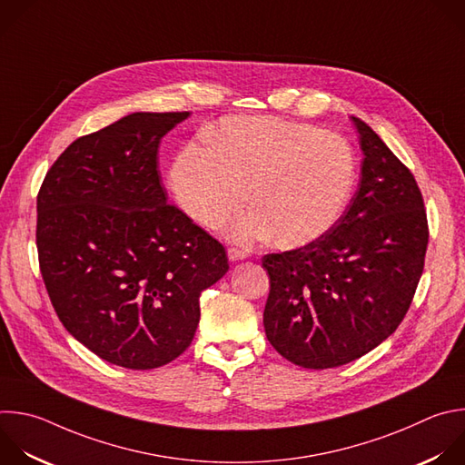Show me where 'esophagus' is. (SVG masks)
<instances>
[{
    "label": "esophagus",
    "mask_w": 465,
    "mask_h": 465,
    "mask_svg": "<svg viewBox=\"0 0 465 465\" xmlns=\"http://www.w3.org/2000/svg\"><path fill=\"white\" fill-rule=\"evenodd\" d=\"M248 257V252L246 250H241V248H228V259L232 262H237V261H242Z\"/></svg>",
    "instance_id": "esophagus-1"
}]
</instances>
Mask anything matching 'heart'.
I'll return each instance as SVG.
<instances>
[{
  "instance_id": "heart-1",
  "label": "heart",
  "mask_w": 465,
  "mask_h": 465,
  "mask_svg": "<svg viewBox=\"0 0 465 465\" xmlns=\"http://www.w3.org/2000/svg\"><path fill=\"white\" fill-rule=\"evenodd\" d=\"M356 184V157L336 133L270 116H230L212 145L188 143L170 173L179 206L199 224L239 242L270 239L286 248L325 235L345 212Z\"/></svg>"
}]
</instances>
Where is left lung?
<instances>
[{
	"label": "left lung",
	"mask_w": 465,
	"mask_h": 465,
	"mask_svg": "<svg viewBox=\"0 0 465 465\" xmlns=\"http://www.w3.org/2000/svg\"><path fill=\"white\" fill-rule=\"evenodd\" d=\"M361 179L340 221L302 248L268 253L262 323L272 347L304 369H332L385 341L405 318L429 241L421 192L360 118Z\"/></svg>",
	"instance_id": "left-lung-1"
}]
</instances>
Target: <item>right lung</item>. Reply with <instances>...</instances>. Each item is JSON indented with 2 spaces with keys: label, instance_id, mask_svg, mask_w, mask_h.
Returning <instances> with one entry per match:
<instances>
[{
  "label": "right lung",
  "instance_id": "add662e5",
  "mask_svg": "<svg viewBox=\"0 0 465 465\" xmlns=\"http://www.w3.org/2000/svg\"><path fill=\"white\" fill-rule=\"evenodd\" d=\"M188 116L131 113L76 138L38 193L40 270L60 322L98 358L133 371L190 347L203 290L230 268L224 246L161 186V140Z\"/></svg>",
  "mask_w": 465,
  "mask_h": 465
}]
</instances>
